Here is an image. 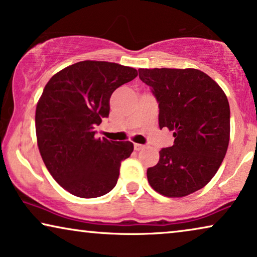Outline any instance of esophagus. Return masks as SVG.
Returning <instances> with one entry per match:
<instances>
[{
  "label": "esophagus",
  "mask_w": 257,
  "mask_h": 257,
  "mask_svg": "<svg viewBox=\"0 0 257 257\" xmlns=\"http://www.w3.org/2000/svg\"><path fill=\"white\" fill-rule=\"evenodd\" d=\"M144 149V145H142V144H135V150L136 151H140Z\"/></svg>",
  "instance_id": "esophagus-1"
}]
</instances>
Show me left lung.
Segmentation results:
<instances>
[{
	"instance_id": "obj_1",
	"label": "left lung",
	"mask_w": 257,
	"mask_h": 257,
	"mask_svg": "<svg viewBox=\"0 0 257 257\" xmlns=\"http://www.w3.org/2000/svg\"><path fill=\"white\" fill-rule=\"evenodd\" d=\"M159 104V127L173 131L174 144L147 168L151 187L181 198L208 184L226 156L230 133L229 103L222 89L196 69H139Z\"/></svg>"
}]
</instances>
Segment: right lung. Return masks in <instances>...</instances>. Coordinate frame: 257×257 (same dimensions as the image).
<instances>
[{
	"instance_id": "1",
	"label": "right lung",
	"mask_w": 257,
	"mask_h": 257,
	"mask_svg": "<svg viewBox=\"0 0 257 257\" xmlns=\"http://www.w3.org/2000/svg\"><path fill=\"white\" fill-rule=\"evenodd\" d=\"M138 76L117 63L83 61L52 76L37 103L35 124L40 153L52 178L84 199L105 195L118 181L131 142L96 138V126L110 113L115 89Z\"/></svg>"
}]
</instances>
